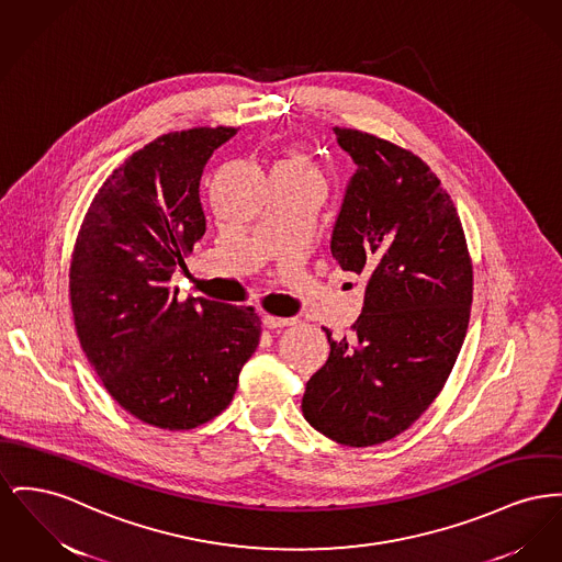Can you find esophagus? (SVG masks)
Wrapping results in <instances>:
<instances>
[{"mask_svg":"<svg viewBox=\"0 0 562 562\" xmlns=\"http://www.w3.org/2000/svg\"><path fill=\"white\" fill-rule=\"evenodd\" d=\"M263 323L265 327H269V329H282V327H291V325H295V318H280V316L265 314Z\"/></svg>","mask_w":562,"mask_h":562,"instance_id":"obj_1","label":"esophagus"}]
</instances>
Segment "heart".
<instances>
[{
    "label": "heart",
    "mask_w": 562,
    "mask_h": 562,
    "mask_svg": "<svg viewBox=\"0 0 562 562\" xmlns=\"http://www.w3.org/2000/svg\"><path fill=\"white\" fill-rule=\"evenodd\" d=\"M282 164H286V166H297V167H307V169H314L312 164L303 157V155H291L286 161H282Z\"/></svg>",
    "instance_id": "b5f03b06"
}]
</instances>
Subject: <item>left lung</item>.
Listing matches in <instances>:
<instances>
[{"label":"left lung","instance_id":"1","mask_svg":"<svg viewBox=\"0 0 562 562\" xmlns=\"http://www.w3.org/2000/svg\"><path fill=\"white\" fill-rule=\"evenodd\" d=\"M357 171L330 235L344 271L367 278L352 337L305 384V420L364 448L409 429L443 389L469 325L473 271L461 218L430 167L357 130H333Z\"/></svg>","mask_w":562,"mask_h":562}]
</instances>
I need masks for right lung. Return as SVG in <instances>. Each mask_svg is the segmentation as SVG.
I'll list each match as a JSON object with an SVG mask.
<instances>
[{"label":"right lung","mask_w":562,"mask_h":562,"mask_svg":"<svg viewBox=\"0 0 562 562\" xmlns=\"http://www.w3.org/2000/svg\"><path fill=\"white\" fill-rule=\"evenodd\" d=\"M233 127L167 133L110 173L69 267L80 346L108 393L159 429H195L232 403L259 346L252 307L178 301L171 276L205 233L203 167Z\"/></svg>","instance_id":"1"}]
</instances>
